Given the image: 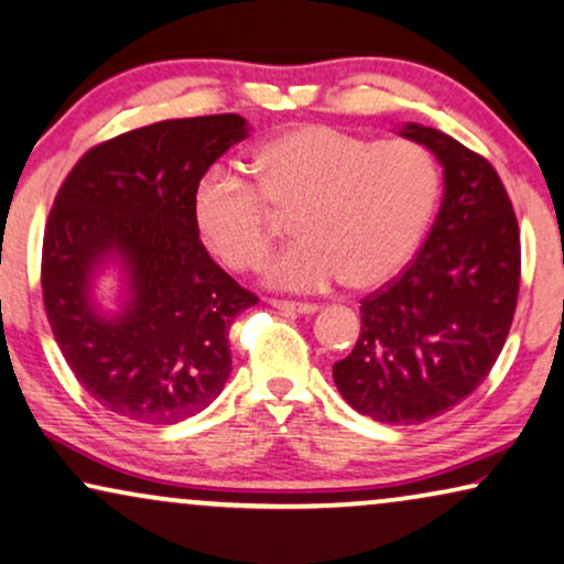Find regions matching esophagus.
Instances as JSON below:
<instances>
[{
  "mask_svg": "<svg viewBox=\"0 0 564 564\" xmlns=\"http://www.w3.org/2000/svg\"><path fill=\"white\" fill-rule=\"evenodd\" d=\"M271 304L275 308H281L285 314H314L316 304H308V301H283V299H271Z\"/></svg>",
  "mask_w": 564,
  "mask_h": 564,
  "instance_id": "1",
  "label": "esophagus"
}]
</instances>
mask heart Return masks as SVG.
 I'll list each match as a JSON object with an SVG mask.
<instances>
[{
	"label": "heart",
	"mask_w": 564,
	"mask_h": 564,
	"mask_svg": "<svg viewBox=\"0 0 564 564\" xmlns=\"http://www.w3.org/2000/svg\"><path fill=\"white\" fill-rule=\"evenodd\" d=\"M256 184L212 169L194 192L206 248L232 271L271 256L281 219L301 240L268 268L293 291L347 281L370 291L395 279L422 245L440 202V165L414 140H372L329 124H301L250 155Z\"/></svg>",
	"instance_id": "heart-1"
}]
</instances>
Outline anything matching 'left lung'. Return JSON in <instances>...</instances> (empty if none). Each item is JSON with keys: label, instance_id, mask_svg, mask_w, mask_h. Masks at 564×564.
Returning <instances> with one entry per match:
<instances>
[{"label": "left lung", "instance_id": "1", "mask_svg": "<svg viewBox=\"0 0 564 564\" xmlns=\"http://www.w3.org/2000/svg\"><path fill=\"white\" fill-rule=\"evenodd\" d=\"M444 165V196L422 250L360 301V337L332 368L343 399L386 424L449 411L488 378L517 312L521 237L494 165L449 134L406 124Z\"/></svg>", "mask_w": 564, "mask_h": 564}]
</instances>
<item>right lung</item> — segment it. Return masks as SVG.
I'll return each instance as SVG.
<instances>
[{
	"label": "right lung",
	"instance_id": "right-lung-1",
	"mask_svg": "<svg viewBox=\"0 0 564 564\" xmlns=\"http://www.w3.org/2000/svg\"><path fill=\"white\" fill-rule=\"evenodd\" d=\"M245 132L240 115L122 132L86 150L55 194L41 260L45 314L78 383L115 414L176 424L227 383V332L258 296L209 258L194 192ZM112 249L131 265L133 299L122 317L101 321L85 283Z\"/></svg>",
	"mask_w": 564,
	"mask_h": 564
}]
</instances>
